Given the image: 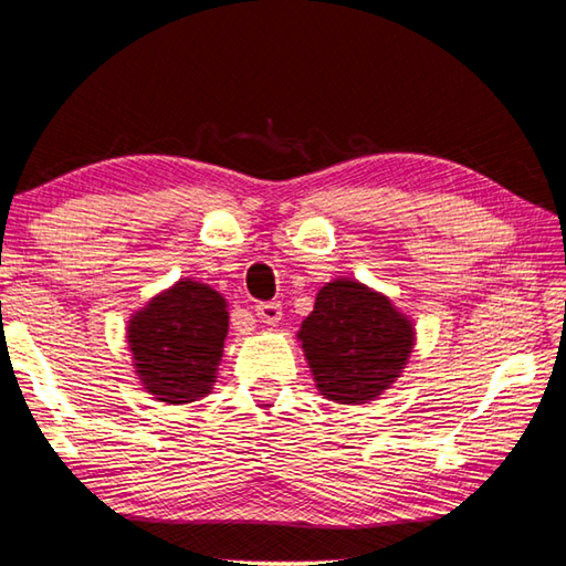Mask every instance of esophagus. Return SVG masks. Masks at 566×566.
<instances>
[{"instance_id": "obj_1", "label": "esophagus", "mask_w": 566, "mask_h": 566, "mask_svg": "<svg viewBox=\"0 0 566 566\" xmlns=\"http://www.w3.org/2000/svg\"><path fill=\"white\" fill-rule=\"evenodd\" d=\"M254 314L268 326H276L282 321V304L280 302H260L254 306Z\"/></svg>"}]
</instances>
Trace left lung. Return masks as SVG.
Returning <instances> with one entry per match:
<instances>
[{"mask_svg": "<svg viewBox=\"0 0 566 566\" xmlns=\"http://www.w3.org/2000/svg\"><path fill=\"white\" fill-rule=\"evenodd\" d=\"M296 338L318 395L338 405H365L402 378L417 331L390 296L338 276L321 286Z\"/></svg>", "mask_w": 566, "mask_h": 566, "instance_id": "left-lung-1", "label": "left lung"}]
</instances>
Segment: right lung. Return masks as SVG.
Returning a JSON list of instances; mask_svg holds the SVG:
<instances>
[{
	"label": "right lung",
	"instance_id": "add662e5",
	"mask_svg": "<svg viewBox=\"0 0 566 566\" xmlns=\"http://www.w3.org/2000/svg\"><path fill=\"white\" fill-rule=\"evenodd\" d=\"M228 302L210 284L184 276L127 321V348L144 392L164 405L210 395L223 360Z\"/></svg>",
	"mask_w": 566,
	"mask_h": 566
}]
</instances>
